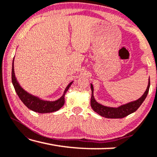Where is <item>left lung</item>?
<instances>
[{
  "instance_id": "left-lung-1",
  "label": "left lung",
  "mask_w": 157,
  "mask_h": 157,
  "mask_svg": "<svg viewBox=\"0 0 157 157\" xmlns=\"http://www.w3.org/2000/svg\"><path fill=\"white\" fill-rule=\"evenodd\" d=\"M150 86V80L149 78V82L147 89L142 96L136 101L128 102L127 104L121 105L118 107H110L104 106V105L99 104L96 101L94 96V86L91 83V106L93 110L97 113L98 114L101 116L103 117L108 118V119H121L126 117V116L131 114L136 111L139 107L141 106V104L145 100L147 97L148 92H149Z\"/></svg>"
}]
</instances>
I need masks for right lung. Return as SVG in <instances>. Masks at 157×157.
Here are the masks:
<instances>
[{
    "label": "right lung",
    "mask_w": 157,
    "mask_h": 157,
    "mask_svg": "<svg viewBox=\"0 0 157 157\" xmlns=\"http://www.w3.org/2000/svg\"><path fill=\"white\" fill-rule=\"evenodd\" d=\"M14 58L13 60L12 63V83L13 85L15 91H16L17 95L20 98L23 104L26 106L28 108L31 110L35 111V112L40 113H46L54 112L59 110L65 103V94L69 89L71 86L74 81L68 83V85L66 87L64 92L61 97L59 99L56 101H46L41 99V98L29 94L21 86L20 83L17 81V78L15 75L14 71Z\"/></svg>",
    "instance_id": "1"
}]
</instances>
